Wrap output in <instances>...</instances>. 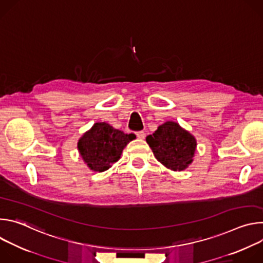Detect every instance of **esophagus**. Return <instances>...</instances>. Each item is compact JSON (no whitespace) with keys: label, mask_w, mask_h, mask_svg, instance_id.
Masks as SVG:
<instances>
[{"label":"esophagus","mask_w":263,"mask_h":263,"mask_svg":"<svg viewBox=\"0 0 263 263\" xmlns=\"http://www.w3.org/2000/svg\"><path fill=\"white\" fill-rule=\"evenodd\" d=\"M136 135H137V137H138L139 139H144V138H145V133H144L143 131H139V132H137V133H136Z\"/></svg>","instance_id":"obj_1"}]
</instances>
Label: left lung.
Returning <instances> with one entry per match:
<instances>
[{"label": "left lung", "instance_id": "8db88e82", "mask_svg": "<svg viewBox=\"0 0 263 263\" xmlns=\"http://www.w3.org/2000/svg\"><path fill=\"white\" fill-rule=\"evenodd\" d=\"M155 158L166 168L181 172L189 167L197 149L196 137L176 122H165L146 137Z\"/></svg>", "mask_w": 263, "mask_h": 263}]
</instances>
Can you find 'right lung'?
<instances>
[{
	"mask_svg": "<svg viewBox=\"0 0 263 263\" xmlns=\"http://www.w3.org/2000/svg\"><path fill=\"white\" fill-rule=\"evenodd\" d=\"M134 134H126L105 122H99L79 138L77 147L84 163L93 172H105L119 161Z\"/></svg>",
	"mask_w": 263,
	"mask_h": 263,
	"instance_id": "1",
	"label": "right lung"
}]
</instances>
